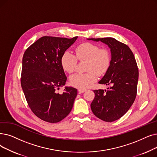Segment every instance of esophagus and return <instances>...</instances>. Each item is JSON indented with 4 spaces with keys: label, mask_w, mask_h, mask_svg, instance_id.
Returning <instances> with one entry per match:
<instances>
[{
    "label": "esophagus",
    "mask_w": 157,
    "mask_h": 157,
    "mask_svg": "<svg viewBox=\"0 0 157 157\" xmlns=\"http://www.w3.org/2000/svg\"><path fill=\"white\" fill-rule=\"evenodd\" d=\"M86 91V89H84V88H79V89H78V92L79 93H83Z\"/></svg>",
    "instance_id": "esophagus-1"
}]
</instances>
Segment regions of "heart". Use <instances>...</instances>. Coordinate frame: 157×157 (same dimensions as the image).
I'll return each mask as SVG.
<instances>
[{
  "instance_id": "1",
  "label": "heart",
  "mask_w": 157,
  "mask_h": 157,
  "mask_svg": "<svg viewBox=\"0 0 157 157\" xmlns=\"http://www.w3.org/2000/svg\"><path fill=\"white\" fill-rule=\"evenodd\" d=\"M76 55L65 51L61 57V64L64 71L71 73L76 69L78 59L87 60L86 73L77 72L70 77L71 85L79 88H85L97 81L98 76L105 74L111 62L110 52L106 48H100L90 42L81 44L76 48Z\"/></svg>"
}]
</instances>
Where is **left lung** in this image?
Masks as SVG:
<instances>
[{
	"label": "left lung",
	"mask_w": 157,
	"mask_h": 157,
	"mask_svg": "<svg viewBox=\"0 0 157 157\" xmlns=\"http://www.w3.org/2000/svg\"><path fill=\"white\" fill-rule=\"evenodd\" d=\"M108 45L111 51V62L99 84L111 85L108 90H94L95 98L90 105L94 114L106 122L120 119L128 111L137 95L139 70L129 47L113 38H88Z\"/></svg>",
	"instance_id": "left-lung-1"
}]
</instances>
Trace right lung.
<instances>
[{
    "instance_id": "add662e5",
    "label": "right lung",
    "mask_w": 157,
    "mask_h": 157,
    "mask_svg": "<svg viewBox=\"0 0 157 157\" xmlns=\"http://www.w3.org/2000/svg\"><path fill=\"white\" fill-rule=\"evenodd\" d=\"M77 38L45 36L30 45L24 54L21 86L31 110L44 121L58 122L72 108L77 89L65 87L62 94L56 90L67 81L61 57Z\"/></svg>"
}]
</instances>
